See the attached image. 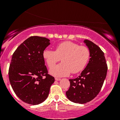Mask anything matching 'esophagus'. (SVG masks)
<instances>
[{"mask_svg":"<svg viewBox=\"0 0 120 120\" xmlns=\"http://www.w3.org/2000/svg\"><path fill=\"white\" fill-rule=\"evenodd\" d=\"M55 79L56 81H60V80H61V78H55Z\"/></svg>","mask_w":120,"mask_h":120,"instance_id":"esophagus-1","label":"esophagus"}]
</instances>
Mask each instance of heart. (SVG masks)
I'll return each mask as SVG.
<instances>
[{"instance_id": "heart-1", "label": "heart", "mask_w": 120, "mask_h": 120, "mask_svg": "<svg viewBox=\"0 0 120 120\" xmlns=\"http://www.w3.org/2000/svg\"><path fill=\"white\" fill-rule=\"evenodd\" d=\"M43 56L49 68L62 59V63L50 69L52 75L61 77L68 76L71 72L75 74L83 71L90 58V51L86 46L64 41L56 46L55 51L44 50Z\"/></svg>"}]
</instances>
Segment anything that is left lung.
Segmentation results:
<instances>
[{"instance_id": "obj_1", "label": "left lung", "mask_w": 120, "mask_h": 120, "mask_svg": "<svg viewBox=\"0 0 120 120\" xmlns=\"http://www.w3.org/2000/svg\"><path fill=\"white\" fill-rule=\"evenodd\" d=\"M84 42L90 51V60L80 75L69 79L70 87L66 92L69 100L79 104L89 102L98 95L108 69L104 53L99 47L89 40Z\"/></svg>"}]
</instances>
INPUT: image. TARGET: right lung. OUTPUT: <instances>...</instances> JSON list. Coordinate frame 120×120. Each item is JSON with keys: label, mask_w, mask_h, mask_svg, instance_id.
<instances>
[{"label": "right lung", "mask_w": 120, "mask_h": 120, "mask_svg": "<svg viewBox=\"0 0 120 120\" xmlns=\"http://www.w3.org/2000/svg\"><path fill=\"white\" fill-rule=\"evenodd\" d=\"M45 37H30L17 47L9 65V79L15 93L31 105L43 102L55 78L48 74L43 52L49 45Z\"/></svg>", "instance_id": "1"}]
</instances>
